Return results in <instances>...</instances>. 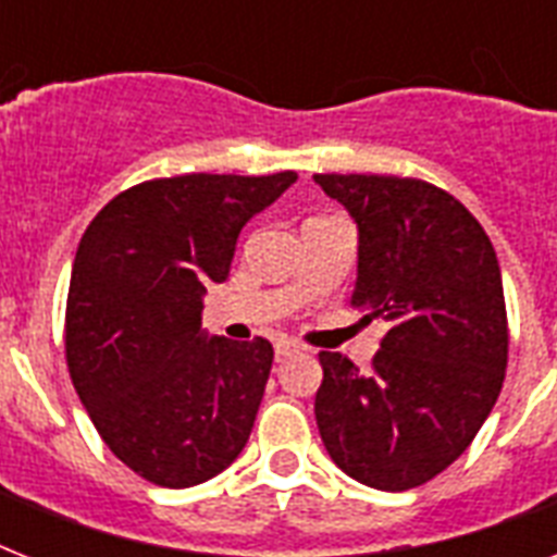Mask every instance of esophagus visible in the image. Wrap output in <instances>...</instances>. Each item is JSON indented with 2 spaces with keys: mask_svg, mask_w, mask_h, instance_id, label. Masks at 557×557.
<instances>
[{
  "mask_svg": "<svg viewBox=\"0 0 557 557\" xmlns=\"http://www.w3.org/2000/svg\"><path fill=\"white\" fill-rule=\"evenodd\" d=\"M274 352H277V358H288L295 356V352H300V344L292 338H277L274 341Z\"/></svg>",
  "mask_w": 557,
  "mask_h": 557,
  "instance_id": "esophagus-1",
  "label": "esophagus"
}]
</instances>
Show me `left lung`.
Returning <instances> with one entry per match:
<instances>
[{
	"instance_id": "1",
	"label": "left lung",
	"mask_w": 557,
	"mask_h": 557,
	"mask_svg": "<svg viewBox=\"0 0 557 557\" xmlns=\"http://www.w3.org/2000/svg\"><path fill=\"white\" fill-rule=\"evenodd\" d=\"M314 182L358 225L352 306L387 326L372 370L321 352L314 419L335 466L381 492H407L471 445L509 361L492 239L462 201L422 178Z\"/></svg>"
}]
</instances>
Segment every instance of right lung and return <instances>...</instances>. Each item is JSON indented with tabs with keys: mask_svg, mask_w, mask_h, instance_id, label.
<instances>
[{
	"mask_svg": "<svg viewBox=\"0 0 557 557\" xmlns=\"http://www.w3.org/2000/svg\"><path fill=\"white\" fill-rule=\"evenodd\" d=\"M295 182V170L152 178L117 193L77 245L69 372L100 440L150 483H205L251 436L274 349L208 338L201 297L225 283L245 222Z\"/></svg>",
	"mask_w": 557,
	"mask_h": 557,
	"instance_id": "right-lung-1",
	"label": "right lung"
}]
</instances>
